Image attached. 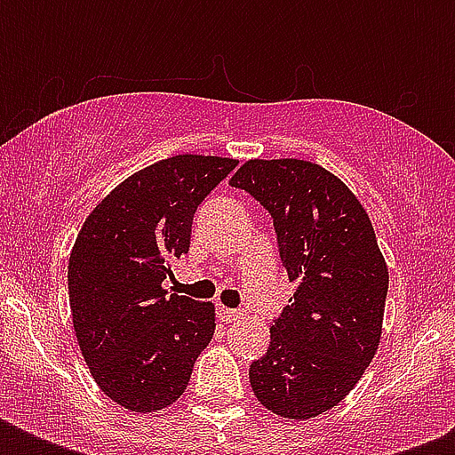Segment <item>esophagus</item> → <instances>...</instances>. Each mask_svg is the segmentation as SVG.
Listing matches in <instances>:
<instances>
[{"label":"esophagus","instance_id":"esophagus-1","mask_svg":"<svg viewBox=\"0 0 455 455\" xmlns=\"http://www.w3.org/2000/svg\"><path fill=\"white\" fill-rule=\"evenodd\" d=\"M220 318L221 321H228V323H234V321H238V318H243V311L238 309H228V307H220Z\"/></svg>","mask_w":455,"mask_h":455}]
</instances>
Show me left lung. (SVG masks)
Here are the masks:
<instances>
[{"label":"left lung","instance_id":"obj_1","mask_svg":"<svg viewBox=\"0 0 455 455\" xmlns=\"http://www.w3.org/2000/svg\"><path fill=\"white\" fill-rule=\"evenodd\" d=\"M228 184L269 210L298 283L269 328V349L250 366V385L271 413L309 420L338 406L378 352L387 262L359 198L321 164L255 157Z\"/></svg>","mask_w":455,"mask_h":455}]
</instances>
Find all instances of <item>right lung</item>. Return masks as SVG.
Listing matches in <instances>:
<instances>
[{
  "instance_id": "obj_1",
  "label": "right lung",
  "mask_w": 455,
  "mask_h": 455,
  "mask_svg": "<svg viewBox=\"0 0 455 455\" xmlns=\"http://www.w3.org/2000/svg\"><path fill=\"white\" fill-rule=\"evenodd\" d=\"M234 157L172 156L113 188L89 212L68 259L73 328L89 373L134 413L177 402L214 335V304L164 288L188 252L193 214Z\"/></svg>"
}]
</instances>
